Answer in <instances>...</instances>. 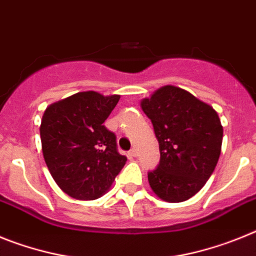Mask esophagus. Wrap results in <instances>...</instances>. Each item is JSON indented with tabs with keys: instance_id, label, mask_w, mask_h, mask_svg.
Wrapping results in <instances>:
<instances>
[{
	"instance_id": "1",
	"label": "esophagus",
	"mask_w": 256,
	"mask_h": 256,
	"mask_svg": "<svg viewBox=\"0 0 256 256\" xmlns=\"http://www.w3.org/2000/svg\"><path fill=\"white\" fill-rule=\"evenodd\" d=\"M128 154H130L131 157H136V156H138V152H136V150H135V148H132V150H131L130 152H128Z\"/></svg>"
}]
</instances>
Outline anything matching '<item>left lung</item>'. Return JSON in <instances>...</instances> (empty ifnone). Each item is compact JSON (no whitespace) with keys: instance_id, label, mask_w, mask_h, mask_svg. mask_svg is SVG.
Returning <instances> with one entry per match:
<instances>
[{"instance_id":"1","label":"left lung","mask_w":256,"mask_h":256,"mask_svg":"<svg viewBox=\"0 0 256 256\" xmlns=\"http://www.w3.org/2000/svg\"><path fill=\"white\" fill-rule=\"evenodd\" d=\"M160 146V164L148 171L153 192L183 202L205 186L220 156L223 128L212 106L175 86L158 88L142 102Z\"/></svg>"}]
</instances>
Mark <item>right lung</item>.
I'll use <instances>...</instances> for the list:
<instances>
[{
    "mask_svg": "<svg viewBox=\"0 0 256 256\" xmlns=\"http://www.w3.org/2000/svg\"><path fill=\"white\" fill-rule=\"evenodd\" d=\"M120 100L95 91L51 104L42 116V153L51 176L77 200H95L110 190L125 166L114 132L103 125Z\"/></svg>",
    "mask_w": 256,
    "mask_h": 256,
    "instance_id": "obj_1",
    "label": "right lung"
}]
</instances>
